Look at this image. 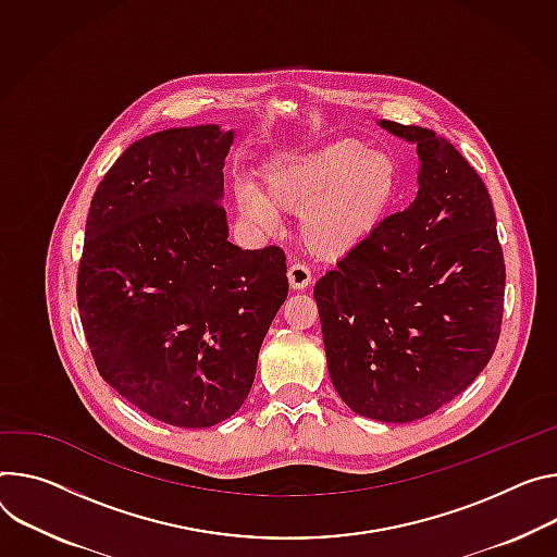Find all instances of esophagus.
I'll return each mask as SVG.
<instances>
[{"instance_id": "34e87169", "label": "esophagus", "mask_w": 557, "mask_h": 557, "mask_svg": "<svg viewBox=\"0 0 557 557\" xmlns=\"http://www.w3.org/2000/svg\"><path fill=\"white\" fill-rule=\"evenodd\" d=\"M311 280H313L311 269L305 262H293L288 267V284H290V288H295V290L307 288L311 284Z\"/></svg>"}]
</instances>
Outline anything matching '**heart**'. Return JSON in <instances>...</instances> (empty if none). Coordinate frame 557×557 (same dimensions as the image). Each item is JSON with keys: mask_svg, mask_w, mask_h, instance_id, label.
<instances>
[{"mask_svg": "<svg viewBox=\"0 0 557 557\" xmlns=\"http://www.w3.org/2000/svg\"><path fill=\"white\" fill-rule=\"evenodd\" d=\"M267 193L256 184L237 186L242 215L264 228L280 211L301 215V235L322 258H339L371 237L393 209L399 190L397 160L358 139L273 160L264 171Z\"/></svg>", "mask_w": 557, "mask_h": 557, "instance_id": "heart-1", "label": "heart"}]
</instances>
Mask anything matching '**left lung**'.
I'll return each mask as SVG.
<instances>
[{
  "instance_id": "left-lung-1",
  "label": "left lung",
  "mask_w": 557,
  "mask_h": 557,
  "mask_svg": "<svg viewBox=\"0 0 557 557\" xmlns=\"http://www.w3.org/2000/svg\"><path fill=\"white\" fill-rule=\"evenodd\" d=\"M413 141L418 195L322 275L329 375L350 411L416 422L488 364L504 311V256L488 190L448 139L382 120Z\"/></svg>"
}]
</instances>
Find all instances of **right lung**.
Masks as SVG:
<instances>
[{
  "label": "right lung",
  "instance_id": "1",
  "mask_svg": "<svg viewBox=\"0 0 557 557\" xmlns=\"http://www.w3.org/2000/svg\"><path fill=\"white\" fill-rule=\"evenodd\" d=\"M231 144L215 124L141 137L99 182L86 220L77 307L95 367L135 409L182 429L242 407L288 295L280 246L228 242Z\"/></svg>",
  "mask_w": 557,
  "mask_h": 557
}]
</instances>
